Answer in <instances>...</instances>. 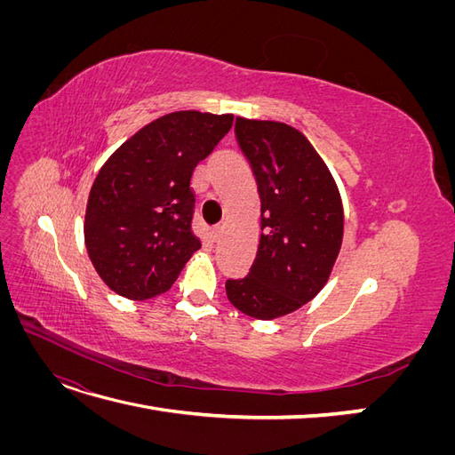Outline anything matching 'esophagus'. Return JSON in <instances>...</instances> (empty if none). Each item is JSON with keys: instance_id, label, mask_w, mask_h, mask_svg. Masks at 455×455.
I'll return each instance as SVG.
<instances>
[{"instance_id": "34e87169", "label": "esophagus", "mask_w": 455, "mask_h": 455, "mask_svg": "<svg viewBox=\"0 0 455 455\" xmlns=\"http://www.w3.org/2000/svg\"><path fill=\"white\" fill-rule=\"evenodd\" d=\"M224 235V224H218V226H214L212 228V239L214 241H218L220 237H222Z\"/></svg>"}]
</instances>
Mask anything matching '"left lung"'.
Instances as JSON below:
<instances>
[{
  "label": "left lung",
  "instance_id": "obj_1",
  "mask_svg": "<svg viewBox=\"0 0 455 455\" xmlns=\"http://www.w3.org/2000/svg\"><path fill=\"white\" fill-rule=\"evenodd\" d=\"M237 144L261 201V235L244 279H228V299L244 315L271 321L311 301L341 249L343 206L321 156L298 129L237 117Z\"/></svg>",
  "mask_w": 455,
  "mask_h": 455
}]
</instances>
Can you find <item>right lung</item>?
<instances>
[{
	"label": "right lung",
	"instance_id": "add662e5",
	"mask_svg": "<svg viewBox=\"0 0 455 455\" xmlns=\"http://www.w3.org/2000/svg\"><path fill=\"white\" fill-rule=\"evenodd\" d=\"M233 125V116L167 114L121 144L96 174L85 244L96 273L123 298L167 292L201 249L191 174Z\"/></svg>",
	"mask_w": 455,
	"mask_h": 455
}]
</instances>
